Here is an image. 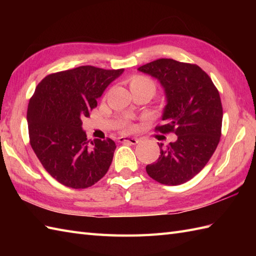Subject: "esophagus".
Segmentation results:
<instances>
[{
  "label": "esophagus",
  "instance_id": "obj_1",
  "mask_svg": "<svg viewBox=\"0 0 256 256\" xmlns=\"http://www.w3.org/2000/svg\"><path fill=\"white\" fill-rule=\"evenodd\" d=\"M118 142L120 143H130L132 145H135V144L138 143V138H128V136H121V138H118Z\"/></svg>",
  "mask_w": 256,
  "mask_h": 256
}]
</instances>
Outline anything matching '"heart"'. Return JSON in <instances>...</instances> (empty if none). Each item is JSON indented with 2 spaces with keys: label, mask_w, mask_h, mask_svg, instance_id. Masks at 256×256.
<instances>
[{
  "label": "heart",
  "mask_w": 256,
  "mask_h": 256,
  "mask_svg": "<svg viewBox=\"0 0 256 256\" xmlns=\"http://www.w3.org/2000/svg\"><path fill=\"white\" fill-rule=\"evenodd\" d=\"M130 86H131V90H134V89L150 90L153 94L156 89L153 80L150 79L148 77H145V76H140V74L132 77L131 81H130Z\"/></svg>",
  "instance_id": "heart-1"
}]
</instances>
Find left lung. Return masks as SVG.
Wrapping results in <instances>:
<instances>
[{"label": "left lung", "instance_id": "8db88e82", "mask_svg": "<svg viewBox=\"0 0 256 256\" xmlns=\"http://www.w3.org/2000/svg\"><path fill=\"white\" fill-rule=\"evenodd\" d=\"M138 70L156 78L165 90L162 124L155 130L177 135L166 146L158 143L160 155L146 172L162 184H182L201 172L219 144L224 116L219 91L194 64L162 58Z\"/></svg>", "mask_w": 256, "mask_h": 256}]
</instances>
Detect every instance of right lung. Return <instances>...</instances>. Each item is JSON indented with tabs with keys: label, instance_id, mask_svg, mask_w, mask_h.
<instances>
[{
	"label": "right lung",
	"instance_id": "right-lung-1",
	"mask_svg": "<svg viewBox=\"0 0 256 256\" xmlns=\"http://www.w3.org/2000/svg\"><path fill=\"white\" fill-rule=\"evenodd\" d=\"M123 72L81 66L48 74L36 86L27 108L30 143L46 172L64 186L91 187L108 170L116 143L96 138L89 144L82 118Z\"/></svg>",
	"mask_w": 256,
	"mask_h": 256
}]
</instances>
